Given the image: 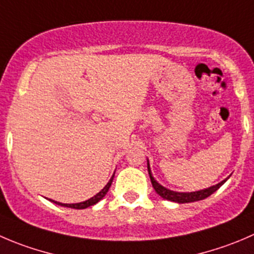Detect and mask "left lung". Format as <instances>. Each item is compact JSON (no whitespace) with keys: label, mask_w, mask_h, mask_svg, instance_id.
Instances as JSON below:
<instances>
[{"label":"left lung","mask_w":254,"mask_h":254,"mask_svg":"<svg viewBox=\"0 0 254 254\" xmlns=\"http://www.w3.org/2000/svg\"><path fill=\"white\" fill-rule=\"evenodd\" d=\"M147 171H149L150 180H151L152 187L155 189V191H156L162 198H165V200H169V201H172V202H179V203L195 202V201L203 200V198L212 195L215 191H217V190L220 189L226 181H227V179H226L223 180V181H221L220 184L215 185V186L208 187V189H205V190H201V191H196V192H175V191H171V190L165 189L164 186H161V185L157 184V182L155 181V179L151 175V170H150L149 162H147Z\"/></svg>","instance_id":"obj_1"}]
</instances>
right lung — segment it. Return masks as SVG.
Wrapping results in <instances>:
<instances>
[{"mask_svg": "<svg viewBox=\"0 0 254 254\" xmlns=\"http://www.w3.org/2000/svg\"><path fill=\"white\" fill-rule=\"evenodd\" d=\"M113 179H114V175H113V177H112V179H110V181L108 182L107 185H105V187L102 190V191H100L99 193H97V195L93 196V197L89 198V200L84 201V202H80V203H70V205H68V203H59V202H56V201H53V200H51V201H53V202L57 203V205L64 206V207L75 208V210H82V208H87V207H89V206H93V205H95V203H97V202H99V201L102 200V198L104 197L105 195H107V192H108V191H109L110 186H112Z\"/></svg>", "mask_w": 254, "mask_h": 254, "instance_id": "right-lung-1", "label": "right lung"}]
</instances>
